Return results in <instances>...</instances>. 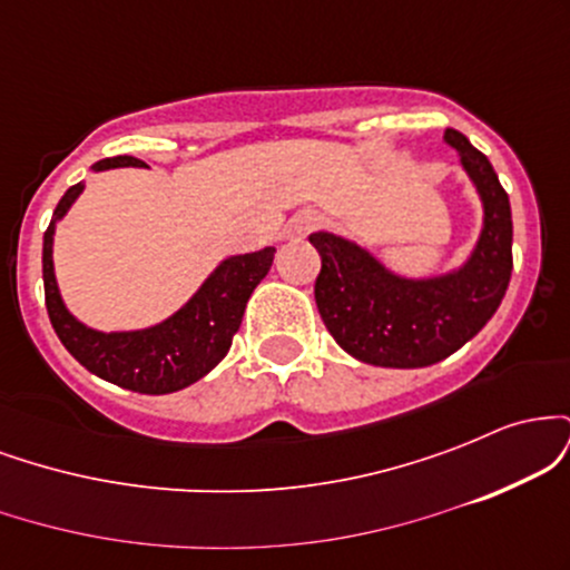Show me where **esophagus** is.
<instances>
[{
    "mask_svg": "<svg viewBox=\"0 0 570 570\" xmlns=\"http://www.w3.org/2000/svg\"><path fill=\"white\" fill-rule=\"evenodd\" d=\"M318 225H322V214L313 212V208H303V212H297L289 222H286L284 235L289 240H299V238H305L307 233L316 230Z\"/></svg>",
    "mask_w": 570,
    "mask_h": 570,
    "instance_id": "obj_1",
    "label": "esophagus"
}]
</instances>
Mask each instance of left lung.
<instances>
[{
    "label": "left lung",
    "instance_id": "8db88e82",
    "mask_svg": "<svg viewBox=\"0 0 570 570\" xmlns=\"http://www.w3.org/2000/svg\"><path fill=\"white\" fill-rule=\"evenodd\" d=\"M482 200L474 252L431 278L391 273L367 248L335 233H313L322 254L316 305L326 330L353 358L375 367H429L455 353L499 311L512 278V208L493 166L461 130H444Z\"/></svg>",
    "mask_w": 570,
    "mask_h": 570
}]
</instances>
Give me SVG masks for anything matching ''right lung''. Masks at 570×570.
<instances>
[{
  "label": "right lung",
  "mask_w": 570,
  "mask_h": 570,
  "mask_svg": "<svg viewBox=\"0 0 570 570\" xmlns=\"http://www.w3.org/2000/svg\"><path fill=\"white\" fill-rule=\"evenodd\" d=\"M122 166L136 168L141 166V160L117 155V158L98 160L94 171ZM82 189L85 185L80 181L63 193L42 240L45 305L58 340L85 370L120 389L139 391V394H171L187 389L227 356L248 297L271 271L276 248L265 246L259 252L222 259L217 271L203 281L200 289L166 322L134 332L90 330L67 311L53 271L56 222L67 217Z\"/></svg>",
  "instance_id": "1"
}]
</instances>
